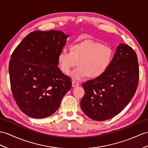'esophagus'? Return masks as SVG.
<instances>
[{"instance_id":"obj_1","label":"esophagus","mask_w":148,"mask_h":148,"mask_svg":"<svg viewBox=\"0 0 148 148\" xmlns=\"http://www.w3.org/2000/svg\"><path fill=\"white\" fill-rule=\"evenodd\" d=\"M79 85H80V84H79V83L78 82L75 81V80L72 81V86H73V87H76V86H78Z\"/></svg>"}]
</instances>
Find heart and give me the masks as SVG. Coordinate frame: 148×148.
<instances>
[{"instance_id": "b5f03b06", "label": "heart", "mask_w": 148, "mask_h": 148, "mask_svg": "<svg viewBox=\"0 0 148 148\" xmlns=\"http://www.w3.org/2000/svg\"><path fill=\"white\" fill-rule=\"evenodd\" d=\"M69 50L60 52L58 64L63 73L68 74L77 63L78 66L71 73L77 80L86 76L90 78L100 77L109 68L114 56L110 47L90 39L73 43Z\"/></svg>"}]
</instances>
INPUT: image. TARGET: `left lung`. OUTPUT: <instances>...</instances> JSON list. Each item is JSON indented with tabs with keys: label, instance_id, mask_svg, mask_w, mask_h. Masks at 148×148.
Wrapping results in <instances>:
<instances>
[{
	"label": "left lung",
	"instance_id": "left-lung-1",
	"mask_svg": "<svg viewBox=\"0 0 148 148\" xmlns=\"http://www.w3.org/2000/svg\"><path fill=\"white\" fill-rule=\"evenodd\" d=\"M139 78L136 52L129 46L120 44L105 73L82 84L85 90L80 102L83 112L98 121L114 117L134 97Z\"/></svg>",
	"mask_w": 148,
	"mask_h": 148
}]
</instances>
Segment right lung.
I'll return each instance as SVG.
<instances>
[{"instance_id":"1","label":"right lung","mask_w":148,"mask_h":148,"mask_svg":"<svg viewBox=\"0 0 148 148\" xmlns=\"http://www.w3.org/2000/svg\"><path fill=\"white\" fill-rule=\"evenodd\" d=\"M67 37L60 31H35L13 51L9 64L10 87L17 106L27 116H50L71 88V78L60 70L57 60Z\"/></svg>"}]
</instances>
